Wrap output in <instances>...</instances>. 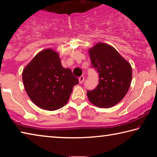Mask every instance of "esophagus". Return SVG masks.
I'll return each mask as SVG.
<instances>
[{
	"mask_svg": "<svg viewBox=\"0 0 157 157\" xmlns=\"http://www.w3.org/2000/svg\"><path fill=\"white\" fill-rule=\"evenodd\" d=\"M84 79V76L82 75V76L79 77V84H82V82H83Z\"/></svg>",
	"mask_w": 157,
	"mask_h": 157,
	"instance_id": "34e87169",
	"label": "esophagus"
}]
</instances>
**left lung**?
<instances>
[{"label":"left lung","mask_w":157,"mask_h":157,"mask_svg":"<svg viewBox=\"0 0 157 157\" xmlns=\"http://www.w3.org/2000/svg\"><path fill=\"white\" fill-rule=\"evenodd\" d=\"M91 67L99 74V81L94 90H87L92 104L101 108L116 105L128 91L132 70L129 63L109 45L99 43L90 49Z\"/></svg>","instance_id":"1"}]
</instances>
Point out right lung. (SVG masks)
<instances>
[{"mask_svg":"<svg viewBox=\"0 0 157 157\" xmlns=\"http://www.w3.org/2000/svg\"><path fill=\"white\" fill-rule=\"evenodd\" d=\"M22 77L31 100L48 111L64 106L73 86L79 83L70 69L62 67L59 55L51 49L38 53L23 70Z\"/></svg>","mask_w":157,"mask_h":157,"instance_id":"right-lung-1","label":"right lung"}]
</instances>
